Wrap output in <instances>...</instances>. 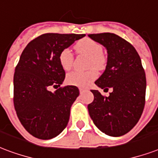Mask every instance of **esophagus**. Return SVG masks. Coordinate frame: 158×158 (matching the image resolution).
Returning a JSON list of instances; mask_svg holds the SVG:
<instances>
[{
    "label": "esophagus",
    "instance_id": "34e87169",
    "mask_svg": "<svg viewBox=\"0 0 158 158\" xmlns=\"http://www.w3.org/2000/svg\"><path fill=\"white\" fill-rule=\"evenodd\" d=\"M85 89H83V88H79V92L80 93H84L85 91Z\"/></svg>",
    "mask_w": 158,
    "mask_h": 158
}]
</instances>
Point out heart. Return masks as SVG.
Masks as SVG:
<instances>
[{
    "label": "heart",
    "instance_id": "b5f03b06",
    "mask_svg": "<svg viewBox=\"0 0 158 158\" xmlns=\"http://www.w3.org/2000/svg\"><path fill=\"white\" fill-rule=\"evenodd\" d=\"M77 52L79 54H84L89 57L88 66L91 68L94 67L96 69H100L104 67L106 64L105 57L103 54V47L99 43L89 38H84L79 40L75 45ZM59 61L61 67L64 70L70 69L74 63V55L70 49L65 48L61 50L59 55ZM97 76V73L94 69L89 70L73 71L67 75V81L69 84L79 87H86L89 85Z\"/></svg>",
    "mask_w": 158,
    "mask_h": 158
}]
</instances>
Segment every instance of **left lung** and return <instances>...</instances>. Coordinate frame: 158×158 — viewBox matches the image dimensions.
<instances>
[{
    "instance_id": "8db88e82",
    "label": "left lung",
    "mask_w": 158,
    "mask_h": 158,
    "mask_svg": "<svg viewBox=\"0 0 158 158\" xmlns=\"http://www.w3.org/2000/svg\"><path fill=\"white\" fill-rule=\"evenodd\" d=\"M89 37L107 49L108 61L95 84L113 91L106 97L91 90L94 101L89 114L98 129L113 137L123 136L134 127L143 114L146 96V75L135 48L113 33L89 34Z\"/></svg>"
}]
</instances>
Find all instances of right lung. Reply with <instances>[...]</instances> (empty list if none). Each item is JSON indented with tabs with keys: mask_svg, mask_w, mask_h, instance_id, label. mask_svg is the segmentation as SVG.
Segmentation results:
<instances>
[{
	"mask_svg": "<svg viewBox=\"0 0 158 158\" xmlns=\"http://www.w3.org/2000/svg\"><path fill=\"white\" fill-rule=\"evenodd\" d=\"M84 34L47 33L29 43L14 74V107L23 127L40 139H51L68 124L71 105L79 96L74 85L60 87L65 71L59 61L61 50L84 37Z\"/></svg>",
	"mask_w": 158,
	"mask_h": 158,
	"instance_id": "right-lung-1",
	"label": "right lung"
}]
</instances>
